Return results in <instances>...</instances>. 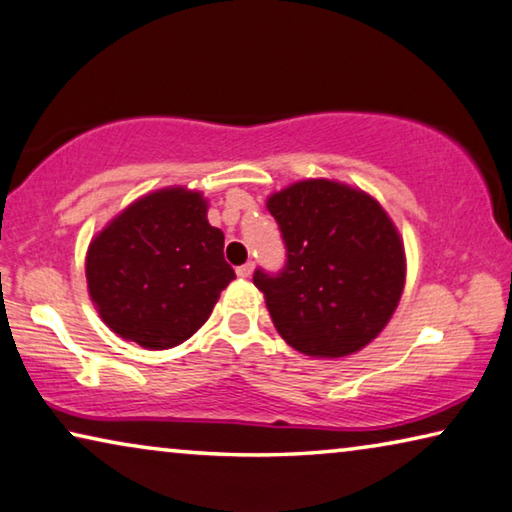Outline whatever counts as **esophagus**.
Here are the masks:
<instances>
[{"mask_svg":"<svg viewBox=\"0 0 512 512\" xmlns=\"http://www.w3.org/2000/svg\"><path fill=\"white\" fill-rule=\"evenodd\" d=\"M253 269H255V264L253 262H246L243 266H239V269H236V276H239V278H250V276H253Z\"/></svg>","mask_w":512,"mask_h":512,"instance_id":"1","label":"esophagus"}]
</instances>
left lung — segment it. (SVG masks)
Listing matches in <instances>:
<instances>
[{
	"instance_id": "obj_1",
	"label": "left lung",
	"mask_w": 512,
	"mask_h": 512,
	"mask_svg": "<svg viewBox=\"0 0 512 512\" xmlns=\"http://www.w3.org/2000/svg\"><path fill=\"white\" fill-rule=\"evenodd\" d=\"M287 264L255 271L273 326L296 352L342 358L370 345L398 308L407 257L398 227L365 190L303 179L269 195Z\"/></svg>"
}]
</instances>
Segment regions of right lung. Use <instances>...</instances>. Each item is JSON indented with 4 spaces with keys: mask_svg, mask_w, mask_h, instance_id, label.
<instances>
[{
    "mask_svg": "<svg viewBox=\"0 0 512 512\" xmlns=\"http://www.w3.org/2000/svg\"><path fill=\"white\" fill-rule=\"evenodd\" d=\"M207 211L200 190L167 186L137 197L91 239L89 299L119 338L170 349L207 322L236 278Z\"/></svg>",
    "mask_w": 512,
    "mask_h": 512,
    "instance_id": "add662e5",
    "label": "right lung"
}]
</instances>
